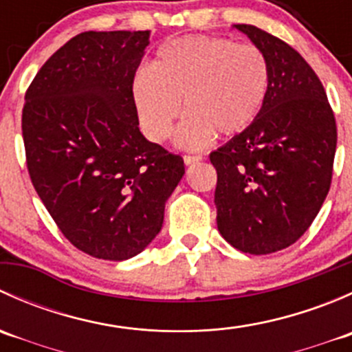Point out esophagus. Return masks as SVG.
<instances>
[{
	"mask_svg": "<svg viewBox=\"0 0 352 352\" xmlns=\"http://www.w3.org/2000/svg\"><path fill=\"white\" fill-rule=\"evenodd\" d=\"M201 160H202L201 155H186L184 156V162H186V165H192V163L201 162Z\"/></svg>",
	"mask_w": 352,
	"mask_h": 352,
	"instance_id": "34e87169",
	"label": "esophagus"
}]
</instances>
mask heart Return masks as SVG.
Instances as JSON below:
<instances>
[{"label": "heart", "mask_w": 352, "mask_h": 352, "mask_svg": "<svg viewBox=\"0 0 352 352\" xmlns=\"http://www.w3.org/2000/svg\"><path fill=\"white\" fill-rule=\"evenodd\" d=\"M269 88L271 66L261 47L187 35L163 44L151 67L134 74L131 98L144 134L156 143L172 134L184 100L177 143L197 150L216 133L233 136L254 124Z\"/></svg>", "instance_id": "heart-1"}]
</instances>
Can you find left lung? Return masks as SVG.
<instances>
[{
    "label": "left lung",
    "mask_w": 352,
    "mask_h": 352,
    "mask_svg": "<svg viewBox=\"0 0 352 352\" xmlns=\"http://www.w3.org/2000/svg\"><path fill=\"white\" fill-rule=\"evenodd\" d=\"M267 56L271 88L261 116L209 155L218 173L216 223L245 254L289 247L314 223L332 182L336 117L311 66L285 41L235 25Z\"/></svg>",
    "instance_id": "1"
}]
</instances>
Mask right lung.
Wrapping results in <instances>:
<instances>
[{
    "label": "right lung",
    "instance_id": "1",
    "mask_svg": "<svg viewBox=\"0 0 352 352\" xmlns=\"http://www.w3.org/2000/svg\"><path fill=\"white\" fill-rule=\"evenodd\" d=\"M148 44L150 30L78 34L25 94L32 184L63 235L104 261H126L151 243L186 173L182 156L138 127L131 83Z\"/></svg>",
    "mask_w": 352,
    "mask_h": 352
}]
</instances>
